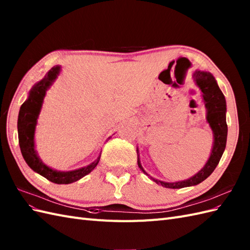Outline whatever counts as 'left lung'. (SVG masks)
<instances>
[{
    "label": "left lung",
    "instance_id": "1",
    "mask_svg": "<svg viewBox=\"0 0 250 250\" xmlns=\"http://www.w3.org/2000/svg\"><path fill=\"white\" fill-rule=\"evenodd\" d=\"M193 81L202 91V98L206 108V121L211 128L213 134V144L211 148L210 156H209L206 164L192 177L187 180L178 182H164L158 179H154L148 174L144 168L142 167L140 161V154L138 152V165L140 169L146 175H148L157 184L162 185L166 188H172V189H179V188L189 187L200 184L201 182L206 180L210 175L219 162L223 156V152L226 147L227 141V124H226V100L223 92L221 91L220 87L215 81L214 77L210 72L203 70H195L192 75Z\"/></svg>",
    "mask_w": 250,
    "mask_h": 250
}]
</instances>
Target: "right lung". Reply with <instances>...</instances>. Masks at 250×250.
<instances>
[{"label":"right lung","instance_id":"right-lung-1","mask_svg":"<svg viewBox=\"0 0 250 250\" xmlns=\"http://www.w3.org/2000/svg\"><path fill=\"white\" fill-rule=\"evenodd\" d=\"M61 72V66H53L52 68L46 73V76L33 85L28 93V98L22 104L20 108L18 118V133H19V144L21 148L22 156L33 171L41 174L42 177L49 180L56 184H70L73 182L82 179L86 174L90 173L98 165L101 153L98 159L91 164L85 167L79 168L70 171H60L47 166L43 161L40 159L36 150L35 145V132L36 126L38 124L39 114L41 112L46 91L50 88V86L55 82Z\"/></svg>","mask_w":250,"mask_h":250}]
</instances>
